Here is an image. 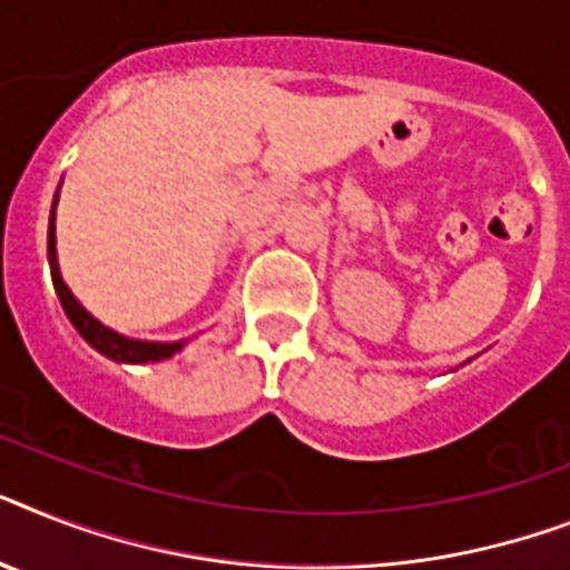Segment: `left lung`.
Wrapping results in <instances>:
<instances>
[{
  "instance_id": "1",
  "label": "left lung",
  "mask_w": 570,
  "mask_h": 570,
  "mask_svg": "<svg viewBox=\"0 0 570 570\" xmlns=\"http://www.w3.org/2000/svg\"><path fill=\"white\" fill-rule=\"evenodd\" d=\"M465 363H471V360H465ZM465 363H462V365H465ZM451 372H453V368H451Z\"/></svg>"
}]
</instances>
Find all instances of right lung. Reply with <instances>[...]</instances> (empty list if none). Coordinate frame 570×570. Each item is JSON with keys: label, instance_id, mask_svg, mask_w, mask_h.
I'll return each mask as SVG.
<instances>
[{"label": "right lung", "instance_id": "add662e5", "mask_svg": "<svg viewBox=\"0 0 570 570\" xmlns=\"http://www.w3.org/2000/svg\"><path fill=\"white\" fill-rule=\"evenodd\" d=\"M58 198H60V187L52 198V213H49V248H46V257H49V272H52V284H55V293H58L60 307L67 313V318L72 322L78 333H81V340L96 348L101 357L114 360V363H160V360H169L175 357L187 340H178V342H149V340H131V336H125V333L114 331V327L101 325L99 318L92 316L90 309L81 304V301L72 295L67 284H63V275H60V266H58V237H55V207H58Z\"/></svg>", "mask_w": 570, "mask_h": 570}]
</instances>
